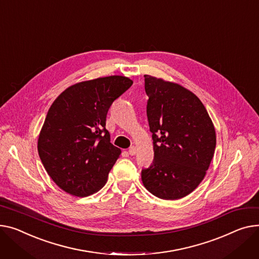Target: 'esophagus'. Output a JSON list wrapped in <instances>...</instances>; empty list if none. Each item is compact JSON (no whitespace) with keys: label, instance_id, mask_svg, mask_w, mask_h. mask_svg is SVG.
<instances>
[{"label":"esophagus","instance_id":"34e87169","mask_svg":"<svg viewBox=\"0 0 259 259\" xmlns=\"http://www.w3.org/2000/svg\"><path fill=\"white\" fill-rule=\"evenodd\" d=\"M129 154L131 155V156H133V155H135L136 154V152H137V149L134 147V146H132L131 148H129Z\"/></svg>","mask_w":259,"mask_h":259}]
</instances>
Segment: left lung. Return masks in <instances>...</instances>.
Instances as JSON below:
<instances>
[{"label":"left lung","instance_id":"1","mask_svg":"<svg viewBox=\"0 0 259 259\" xmlns=\"http://www.w3.org/2000/svg\"><path fill=\"white\" fill-rule=\"evenodd\" d=\"M153 163L142 170L148 191L163 200L191 194L206 175L217 137L200 99L183 86L145 75Z\"/></svg>","mask_w":259,"mask_h":259}]
</instances>
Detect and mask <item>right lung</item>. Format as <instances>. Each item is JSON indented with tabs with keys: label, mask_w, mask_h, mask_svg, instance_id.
Here are the masks:
<instances>
[{
	"label": "right lung",
	"mask_w": 259,
	"mask_h": 259,
	"mask_svg": "<svg viewBox=\"0 0 259 259\" xmlns=\"http://www.w3.org/2000/svg\"><path fill=\"white\" fill-rule=\"evenodd\" d=\"M132 83L124 76L83 81L51 105L37 150L47 173L65 193L88 197L105 185L120 155L105 128L107 112Z\"/></svg>",
	"instance_id": "add662e5"
}]
</instances>
